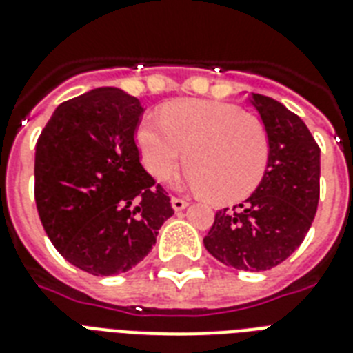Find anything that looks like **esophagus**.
Masks as SVG:
<instances>
[{
    "label": "esophagus",
    "instance_id": "1",
    "mask_svg": "<svg viewBox=\"0 0 353 353\" xmlns=\"http://www.w3.org/2000/svg\"><path fill=\"white\" fill-rule=\"evenodd\" d=\"M171 206H173L174 212H180V210H184V208H186L188 201H186V199L173 197V199H171Z\"/></svg>",
    "mask_w": 353,
    "mask_h": 353
}]
</instances>
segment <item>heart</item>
Here are the masks:
<instances>
[{"label":"heart","mask_w":353,"mask_h":353,"mask_svg":"<svg viewBox=\"0 0 353 353\" xmlns=\"http://www.w3.org/2000/svg\"><path fill=\"white\" fill-rule=\"evenodd\" d=\"M160 119H143L136 132L143 165L154 179L165 180L188 154L186 184L216 203H236L259 188L270 139L256 117L223 102L180 100Z\"/></svg>","instance_id":"obj_1"}]
</instances>
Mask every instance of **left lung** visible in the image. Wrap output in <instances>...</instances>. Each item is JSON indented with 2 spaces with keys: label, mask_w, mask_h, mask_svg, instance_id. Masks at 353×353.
Returning <instances> with one entry per match:
<instances>
[{
  "label": "left lung",
  "mask_w": 353,
  "mask_h": 353,
  "mask_svg": "<svg viewBox=\"0 0 353 353\" xmlns=\"http://www.w3.org/2000/svg\"><path fill=\"white\" fill-rule=\"evenodd\" d=\"M270 139L264 179L242 205L216 214L203 238L225 266L264 272L287 261L311 229L320 197V148L305 123L270 97L251 92Z\"/></svg>",
  "instance_id": "left-lung-1"
}]
</instances>
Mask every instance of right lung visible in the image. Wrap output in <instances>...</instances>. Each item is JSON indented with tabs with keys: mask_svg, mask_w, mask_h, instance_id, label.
Here are the masks:
<instances>
[{
	"mask_svg": "<svg viewBox=\"0 0 353 353\" xmlns=\"http://www.w3.org/2000/svg\"><path fill=\"white\" fill-rule=\"evenodd\" d=\"M141 115L136 97L98 87L57 105L35 145L42 227L61 255L87 274L132 270L174 214L139 161L134 134Z\"/></svg>",
	"mask_w": 353,
	"mask_h": 353,
	"instance_id": "add662e5",
	"label": "right lung"
}]
</instances>
